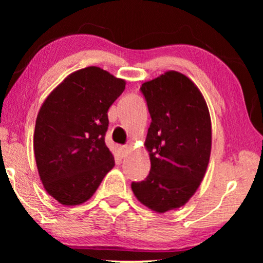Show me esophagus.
Here are the masks:
<instances>
[{
    "label": "esophagus",
    "mask_w": 263,
    "mask_h": 263,
    "mask_svg": "<svg viewBox=\"0 0 263 263\" xmlns=\"http://www.w3.org/2000/svg\"><path fill=\"white\" fill-rule=\"evenodd\" d=\"M128 151H129V147H127V146H122L121 148H120V154H121V157H122V158H124L125 156H127Z\"/></svg>",
    "instance_id": "obj_1"
}]
</instances>
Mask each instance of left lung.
Returning <instances> with one entry per match:
<instances>
[{"mask_svg":"<svg viewBox=\"0 0 263 263\" xmlns=\"http://www.w3.org/2000/svg\"><path fill=\"white\" fill-rule=\"evenodd\" d=\"M140 91L152 118L145 141L151 170L132 189L140 202L165 213L188 202L202 181L211 156V117L199 88L178 71L145 82Z\"/></svg>","mask_w":263,"mask_h":263,"instance_id":"8db88e82","label":"left lung"}]
</instances>
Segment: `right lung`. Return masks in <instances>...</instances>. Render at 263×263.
<instances>
[{
	"label": "right lung",
	"instance_id": "1",
	"mask_svg": "<svg viewBox=\"0 0 263 263\" xmlns=\"http://www.w3.org/2000/svg\"><path fill=\"white\" fill-rule=\"evenodd\" d=\"M125 81L98 67L64 79L50 93L35 121L33 148L43 185L66 206L87 201L115 166L105 145L107 110Z\"/></svg>",
	"mask_w": 263,
	"mask_h": 263
}]
</instances>
